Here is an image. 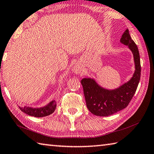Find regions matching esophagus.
I'll use <instances>...</instances> for the list:
<instances>
[{
  "instance_id": "obj_1",
  "label": "esophagus",
  "mask_w": 154,
  "mask_h": 154,
  "mask_svg": "<svg viewBox=\"0 0 154 154\" xmlns=\"http://www.w3.org/2000/svg\"><path fill=\"white\" fill-rule=\"evenodd\" d=\"M73 71H74V72L75 74H80L81 73V69H80V67H78V66H74L73 67Z\"/></svg>"
}]
</instances>
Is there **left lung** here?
<instances>
[{
  "instance_id": "obj_1",
  "label": "left lung",
  "mask_w": 154,
  "mask_h": 154,
  "mask_svg": "<svg viewBox=\"0 0 154 154\" xmlns=\"http://www.w3.org/2000/svg\"><path fill=\"white\" fill-rule=\"evenodd\" d=\"M122 44L128 46L131 51L135 63V72L129 81L117 88H104L94 78H84L81 80L87 108L92 114L100 117L115 114L126 108L134 95L141 76L140 53L137 45L133 41L128 29L120 39Z\"/></svg>"
}]
</instances>
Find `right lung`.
Listing matches in <instances>:
<instances>
[{
  "instance_id": "right-lung-1",
  "label": "right lung",
  "mask_w": 154,
  "mask_h": 154,
  "mask_svg": "<svg viewBox=\"0 0 154 154\" xmlns=\"http://www.w3.org/2000/svg\"><path fill=\"white\" fill-rule=\"evenodd\" d=\"M19 108L21 111L29 116L35 117H43L52 114L56 108V101L51 100L46 105L42 107H31V106H20Z\"/></svg>"
}]
</instances>
